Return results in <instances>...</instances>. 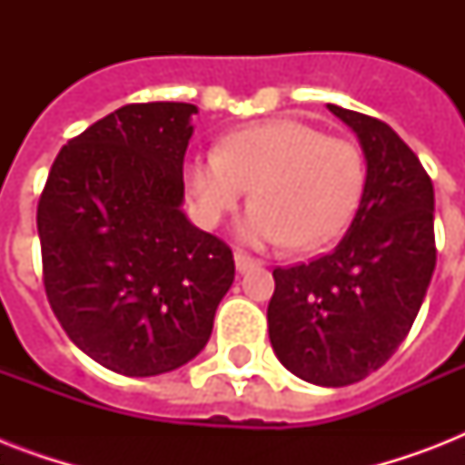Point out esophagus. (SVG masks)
I'll list each match as a JSON object with an SVG mask.
<instances>
[{
    "label": "esophagus",
    "mask_w": 465,
    "mask_h": 465,
    "mask_svg": "<svg viewBox=\"0 0 465 465\" xmlns=\"http://www.w3.org/2000/svg\"><path fill=\"white\" fill-rule=\"evenodd\" d=\"M233 262H236V272H241V275L258 265V261H253V258L246 253H233Z\"/></svg>",
    "instance_id": "obj_1"
}]
</instances>
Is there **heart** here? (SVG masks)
<instances>
[{
	"mask_svg": "<svg viewBox=\"0 0 465 465\" xmlns=\"http://www.w3.org/2000/svg\"><path fill=\"white\" fill-rule=\"evenodd\" d=\"M200 224L217 226L251 188L253 204L239 222L248 246L282 243L316 248L338 236L352 217L364 161L352 142L323 137L309 123L268 120L229 134L222 147L185 163Z\"/></svg>",
	"mask_w": 465,
	"mask_h": 465,
	"instance_id": "b5f03b06",
	"label": "heart"
}]
</instances>
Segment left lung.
Returning <instances> with one entry per match:
<instances>
[{
    "label": "left lung",
    "instance_id": "obj_1",
    "mask_svg": "<svg viewBox=\"0 0 465 465\" xmlns=\"http://www.w3.org/2000/svg\"><path fill=\"white\" fill-rule=\"evenodd\" d=\"M360 140L367 175L352 224L331 253L277 268L270 342L292 374L350 386L389 361L432 280L434 188L386 123L328 104Z\"/></svg>",
    "mask_w": 465,
    "mask_h": 465
}]
</instances>
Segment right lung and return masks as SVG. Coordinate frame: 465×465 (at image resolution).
Returning a JSON list of instances; mask_svg holds the SVG:
<instances>
[{
	"label": "right lung",
	"instance_id": "right-lung-1",
	"mask_svg": "<svg viewBox=\"0 0 465 465\" xmlns=\"http://www.w3.org/2000/svg\"><path fill=\"white\" fill-rule=\"evenodd\" d=\"M195 113L123 105L62 147L40 195L50 306L69 340L115 374L188 364L233 282L229 246L183 212Z\"/></svg>",
	"mask_w": 465,
	"mask_h": 465
}]
</instances>
